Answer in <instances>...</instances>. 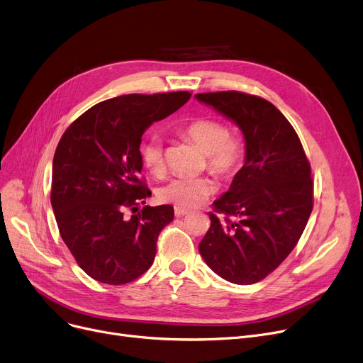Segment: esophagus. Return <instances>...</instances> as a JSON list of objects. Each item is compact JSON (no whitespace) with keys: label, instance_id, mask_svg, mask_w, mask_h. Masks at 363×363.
<instances>
[{"label":"esophagus","instance_id":"esophagus-1","mask_svg":"<svg viewBox=\"0 0 363 363\" xmlns=\"http://www.w3.org/2000/svg\"><path fill=\"white\" fill-rule=\"evenodd\" d=\"M190 213V209H185V208H175V215L177 216H184V215H188Z\"/></svg>","mask_w":363,"mask_h":363}]
</instances>
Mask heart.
Returning a JSON list of instances; mask_svg holds the SVG:
<instances>
[{
	"label": "heart",
	"mask_w": 363,
	"mask_h": 363,
	"mask_svg": "<svg viewBox=\"0 0 363 363\" xmlns=\"http://www.w3.org/2000/svg\"><path fill=\"white\" fill-rule=\"evenodd\" d=\"M182 133L204 152L206 166L216 177L230 178L240 167L245 155L243 140L239 135L227 132V128L219 120L211 117L196 118L185 125ZM139 155L151 175H163L166 170L164 151L159 138H147L139 147ZM215 190V182L208 177H181L164 184L159 190V199L179 208H194Z\"/></svg>",
	"instance_id": "b5f03b06"
}]
</instances>
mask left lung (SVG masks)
Here are the masks:
<instances>
[{"instance_id": "left-lung-1", "label": "left lung", "mask_w": 363, "mask_h": 363, "mask_svg": "<svg viewBox=\"0 0 363 363\" xmlns=\"http://www.w3.org/2000/svg\"><path fill=\"white\" fill-rule=\"evenodd\" d=\"M196 99L233 120L245 136V164L213 201L199 245L211 269L235 285H252L286 259L313 211L307 155L292 124L269 101L235 90Z\"/></svg>"}]
</instances>
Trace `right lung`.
<instances>
[{
	"instance_id": "right-lung-1",
	"label": "right lung",
	"mask_w": 363,
	"mask_h": 363,
	"mask_svg": "<svg viewBox=\"0 0 363 363\" xmlns=\"http://www.w3.org/2000/svg\"><path fill=\"white\" fill-rule=\"evenodd\" d=\"M191 93L123 94L78 117L60 138L52 172V206L62 240L94 280L124 285L154 261L170 204L144 206L151 191L140 179L144 132L179 109ZM134 211L125 217L123 211Z\"/></svg>"
}]
</instances>
